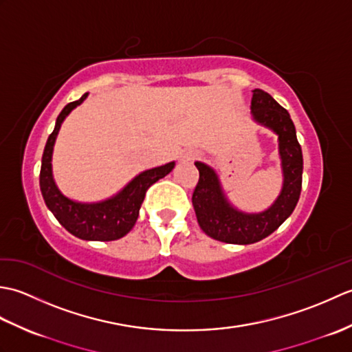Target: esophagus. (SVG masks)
I'll list each match as a JSON object with an SVG mask.
<instances>
[{
	"label": "esophagus",
	"instance_id": "1",
	"mask_svg": "<svg viewBox=\"0 0 352 352\" xmlns=\"http://www.w3.org/2000/svg\"><path fill=\"white\" fill-rule=\"evenodd\" d=\"M198 153L197 151H192V149H189V151H184V153H182L180 154V157H178V160L180 162H183V163H186V162H192V160H195V159H198Z\"/></svg>",
	"mask_w": 352,
	"mask_h": 352
}]
</instances>
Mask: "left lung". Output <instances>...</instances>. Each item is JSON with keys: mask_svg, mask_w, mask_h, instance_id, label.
Segmentation results:
<instances>
[{"mask_svg": "<svg viewBox=\"0 0 352 352\" xmlns=\"http://www.w3.org/2000/svg\"><path fill=\"white\" fill-rule=\"evenodd\" d=\"M252 121L278 136L283 184L278 197L263 212L248 213L230 203L222 189L219 175L203 162H195L199 182L192 204L197 221L207 236L234 245L256 243L272 234L295 210L302 184V151L298 144L295 125L289 111L267 92L254 89L251 98Z\"/></svg>", "mask_w": 352, "mask_h": 352, "instance_id": "obj_1", "label": "left lung"}]
</instances>
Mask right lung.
Masks as SVG:
<instances>
[{
    "label": "right lung",
    "mask_w": 352,
    "mask_h": 352,
    "mask_svg": "<svg viewBox=\"0 0 352 352\" xmlns=\"http://www.w3.org/2000/svg\"><path fill=\"white\" fill-rule=\"evenodd\" d=\"M87 98L85 94L78 101L69 102L57 116L56 126L43 149L41 166V192L45 204L62 226L83 241L109 242L124 237L138 221L140 206L144 203L148 188L174 169L175 162L146 169L126 183L113 197L96 203H81L71 199L57 188L52 175V151L60 126L71 111Z\"/></svg>",
    "instance_id": "add662e5"
}]
</instances>
